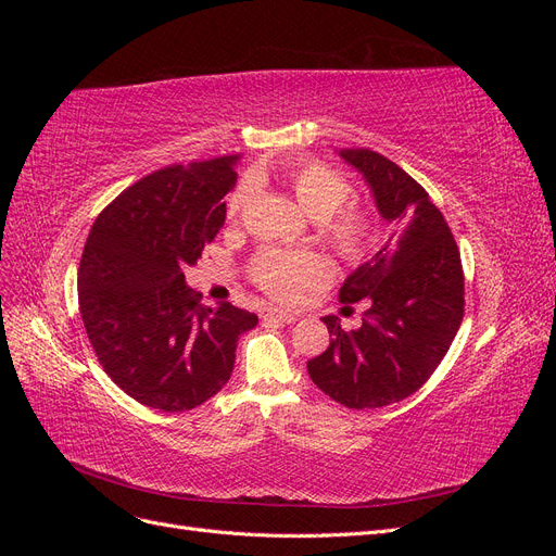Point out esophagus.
Masks as SVG:
<instances>
[{
    "label": "esophagus",
    "mask_w": 556,
    "mask_h": 556,
    "mask_svg": "<svg viewBox=\"0 0 556 556\" xmlns=\"http://www.w3.org/2000/svg\"><path fill=\"white\" fill-rule=\"evenodd\" d=\"M264 319H271V323H285V325H292L296 323V315L288 313V311H280V308H266L262 313Z\"/></svg>",
    "instance_id": "obj_1"
}]
</instances>
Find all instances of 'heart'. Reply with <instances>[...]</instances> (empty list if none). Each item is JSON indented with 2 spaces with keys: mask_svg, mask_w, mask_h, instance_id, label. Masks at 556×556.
<instances>
[{
  "mask_svg": "<svg viewBox=\"0 0 556 556\" xmlns=\"http://www.w3.org/2000/svg\"><path fill=\"white\" fill-rule=\"evenodd\" d=\"M278 176L288 182L296 204L311 217L319 220L325 239L345 262L362 260L376 241V225L368 211L345 204L350 185L329 166L313 160L285 162ZM248 199V188H239L227 201V217L237 220ZM252 280L260 288L280 301H294L313 285L323 282L329 274L327 262L313 250H278L264 248L252 260Z\"/></svg>",
  "mask_w": 556,
  "mask_h": 556,
  "instance_id": "1",
  "label": "heart"
}]
</instances>
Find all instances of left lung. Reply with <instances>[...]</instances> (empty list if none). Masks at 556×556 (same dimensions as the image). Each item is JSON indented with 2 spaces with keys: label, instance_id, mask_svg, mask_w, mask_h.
Returning <instances> with one entry per match:
<instances>
[{
  "label": "left lung",
  "instance_id": "8db88e82",
  "mask_svg": "<svg viewBox=\"0 0 556 556\" xmlns=\"http://www.w3.org/2000/svg\"><path fill=\"white\" fill-rule=\"evenodd\" d=\"M339 155L362 174L392 233L339 294L343 304L366 301L362 327L345 331L336 315L323 317L331 343L308 362V376L345 408H382L417 392L457 336L462 257L443 213L399 164L368 148Z\"/></svg>",
  "mask_w": 556,
  "mask_h": 556
}]
</instances>
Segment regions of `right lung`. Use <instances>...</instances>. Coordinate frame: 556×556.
<instances>
[{"label": "right lung", "instance_id": "right-lung-1", "mask_svg": "<svg viewBox=\"0 0 556 556\" xmlns=\"http://www.w3.org/2000/svg\"><path fill=\"white\" fill-rule=\"evenodd\" d=\"M239 155L172 164L99 213L83 248L78 306L99 364L125 394L164 413L223 390L257 315L204 306L185 282L225 225Z\"/></svg>", "mask_w": 556, "mask_h": 556}]
</instances>
